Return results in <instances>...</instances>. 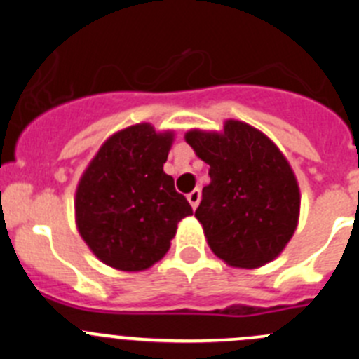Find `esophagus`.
Masks as SVG:
<instances>
[{
    "label": "esophagus",
    "instance_id": "esophagus-1",
    "mask_svg": "<svg viewBox=\"0 0 359 359\" xmlns=\"http://www.w3.org/2000/svg\"><path fill=\"white\" fill-rule=\"evenodd\" d=\"M187 199H189L190 207L196 208L199 205V201H201V192H199V189H194L192 192H189L187 194Z\"/></svg>",
    "mask_w": 359,
    "mask_h": 359
}]
</instances>
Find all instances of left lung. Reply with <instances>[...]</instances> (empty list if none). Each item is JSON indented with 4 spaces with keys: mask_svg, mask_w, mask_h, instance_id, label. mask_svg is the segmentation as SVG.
Instances as JSON below:
<instances>
[{
    "mask_svg": "<svg viewBox=\"0 0 359 359\" xmlns=\"http://www.w3.org/2000/svg\"><path fill=\"white\" fill-rule=\"evenodd\" d=\"M185 140L210 165L196 217L212 252L233 268H261L280 255L300 214L291 165L264 133L226 120L221 133L192 129Z\"/></svg>",
    "mask_w": 359,
    "mask_h": 359,
    "instance_id": "8db88e82",
    "label": "left lung"
}]
</instances>
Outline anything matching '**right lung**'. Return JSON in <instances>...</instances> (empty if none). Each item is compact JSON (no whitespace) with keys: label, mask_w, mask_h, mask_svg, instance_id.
Returning a JSON list of instances; mask_svg holds the SVG:
<instances>
[{"label":"right lung","mask_w":359,"mask_h":359,"mask_svg":"<svg viewBox=\"0 0 359 359\" xmlns=\"http://www.w3.org/2000/svg\"><path fill=\"white\" fill-rule=\"evenodd\" d=\"M174 140L136 123L109 136L82 174L75 221L97 259L120 271H144L169 252L192 207L163 172Z\"/></svg>","instance_id":"right-lung-1"}]
</instances>
